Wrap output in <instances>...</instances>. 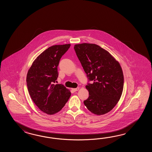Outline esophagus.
Returning <instances> with one entry per match:
<instances>
[{
    "instance_id": "1",
    "label": "esophagus",
    "mask_w": 152,
    "mask_h": 152,
    "mask_svg": "<svg viewBox=\"0 0 152 152\" xmlns=\"http://www.w3.org/2000/svg\"><path fill=\"white\" fill-rule=\"evenodd\" d=\"M79 90V87L75 88H72V91H73L74 92H76V91H77Z\"/></svg>"
}]
</instances>
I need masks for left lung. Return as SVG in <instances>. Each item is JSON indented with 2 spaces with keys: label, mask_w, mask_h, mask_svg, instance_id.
Instances as JSON below:
<instances>
[{
  "label": "left lung",
  "mask_w": 152,
  "mask_h": 152,
  "mask_svg": "<svg viewBox=\"0 0 152 152\" xmlns=\"http://www.w3.org/2000/svg\"><path fill=\"white\" fill-rule=\"evenodd\" d=\"M75 52L88 81L86 88L89 97L84 100L92 113L102 115L116 105L122 94L123 71L119 62L100 46L92 43L75 45Z\"/></svg>",
  "instance_id": "1"
}]
</instances>
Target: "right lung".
<instances>
[{
    "label": "right lung",
    "mask_w": 152,
    "mask_h": 152,
    "mask_svg": "<svg viewBox=\"0 0 152 152\" xmlns=\"http://www.w3.org/2000/svg\"><path fill=\"white\" fill-rule=\"evenodd\" d=\"M70 46L66 44L49 47L37 57L28 72L29 94L36 106L47 114L58 113L71 97V92L64 85L55 84L60 58Z\"/></svg>",
    "instance_id": "right-lung-1"
}]
</instances>
